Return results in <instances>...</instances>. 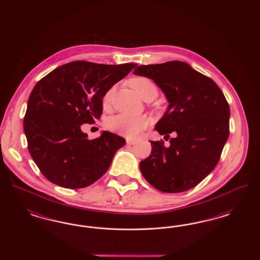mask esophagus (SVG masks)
Returning a JSON list of instances; mask_svg holds the SVG:
<instances>
[{"label":"esophagus","instance_id":"obj_1","mask_svg":"<svg viewBox=\"0 0 260 260\" xmlns=\"http://www.w3.org/2000/svg\"><path fill=\"white\" fill-rule=\"evenodd\" d=\"M126 143H127V144H129V145H134V144H136V139H131V138H126Z\"/></svg>","mask_w":260,"mask_h":260}]
</instances>
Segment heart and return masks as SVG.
I'll return each instance as SVG.
<instances>
[{"label":"heart","instance_id":"heart-1","mask_svg":"<svg viewBox=\"0 0 260 260\" xmlns=\"http://www.w3.org/2000/svg\"><path fill=\"white\" fill-rule=\"evenodd\" d=\"M129 85L144 100L154 99L158 95V87L146 77L140 76L133 78L129 81ZM114 93V87L105 91L101 99L103 109L107 110L111 105L112 96ZM150 120L145 115L140 116H127L119 114L110 117L106 121V127L113 133L126 137H136L148 126Z\"/></svg>","mask_w":260,"mask_h":260}]
</instances>
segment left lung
I'll list each match as a JSON object with an SVG mask.
<instances>
[{
  "label": "left lung",
  "instance_id": "8db88e82",
  "mask_svg": "<svg viewBox=\"0 0 260 260\" xmlns=\"http://www.w3.org/2000/svg\"><path fill=\"white\" fill-rule=\"evenodd\" d=\"M134 74L152 79L170 102L155 126L170 145L150 141L151 154L139 164L142 175L165 193L198 185L217 165L229 136L230 108L222 90L185 62L140 65Z\"/></svg>",
  "mask_w": 260,
  "mask_h": 260
}]
</instances>
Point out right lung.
Here are the masks:
<instances>
[{"label":"right lung","mask_w":260,"mask_h":260,"mask_svg":"<svg viewBox=\"0 0 260 260\" xmlns=\"http://www.w3.org/2000/svg\"><path fill=\"white\" fill-rule=\"evenodd\" d=\"M136 66L78 60L57 67L36 84L23 128L31 157L50 182L79 189L107 172L125 140L109 132L89 140L81 125L100 119L105 91Z\"/></svg>","instance_id":"1"}]
</instances>
